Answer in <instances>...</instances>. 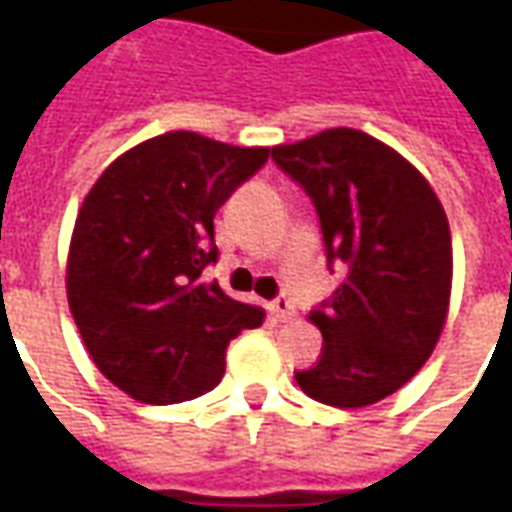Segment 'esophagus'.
<instances>
[{
    "label": "esophagus",
    "instance_id": "1",
    "mask_svg": "<svg viewBox=\"0 0 512 512\" xmlns=\"http://www.w3.org/2000/svg\"><path fill=\"white\" fill-rule=\"evenodd\" d=\"M268 310H271V315H274L277 321H290V318L296 315V307H293V301H290L288 296H277V299L268 304Z\"/></svg>",
    "mask_w": 512,
    "mask_h": 512
}]
</instances>
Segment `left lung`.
Wrapping results in <instances>:
<instances>
[{
  "label": "left lung",
  "mask_w": 512,
  "mask_h": 512,
  "mask_svg": "<svg viewBox=\"0 0 512 512\" xmlns=\"http://www.w3.org/2000/svg\"><path fill=\"white\" fill-rule=\"evenodd\" d=\"M318 211L329 271L343 282L310 312L321 359L296 373L318 403L362 408L397 392L439 343L450 307L452 238L428 180L356 128L271 150Z\"/></svg>",
  "instance_id": "1"
}]
</instances>
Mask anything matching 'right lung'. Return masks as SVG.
I'll return each instance as SVG.
<instances>
[{
	"mask_svg": "<svg viewBox=\"0 0 512 512\" xmlns=\"http://www.w3.org/2000/svg\"><path fill=\"white\" fill-rule=\"evenodd\" d=\"M169 131L115 158L84 197L68 252V304L95 367L134 400L183 403L224 376V351L263 310L202 271L216 263L213 216L268 161Z\"/></svg>",
	"mask_w": 512,
	"mask_h": 512,
	"instance_id": "1",
	"label": "right lung"
}]
</instances>
